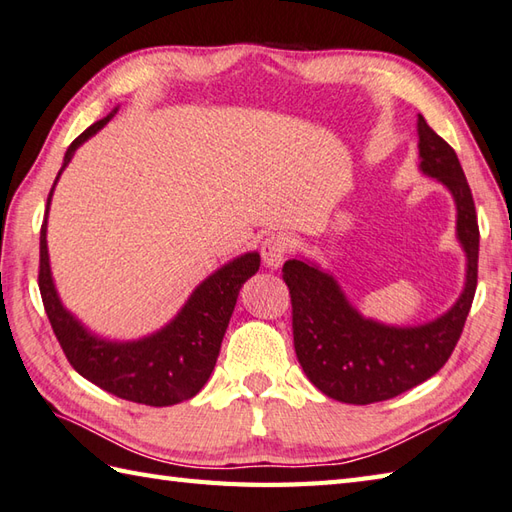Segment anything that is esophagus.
I'll return each instance as SVG.
<instances>
[{
	"instance_id": "obj_1",
	"label": "esophagus",
	"mask_w": 512,
	"mask_h": 512,
	"mask_svg": "<svg viewBox=\"0 0 512 512\" xmlns=\"http://www.w3.org/2000/svg\"><path fill=\"white\" fill-rule=\"evenodd\" d=\"M260 254H263V263L269 269H278L289 254V236L280 232L271 234L269 238H265L263 247H260Z\"/></svg>"
}]
</instances>
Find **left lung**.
Instances as JSON below:
<instances>
[{"label":"left lung","instance_id":"obj_1","mask_svg":"<svg viewBox=\"0 0 512 512\" xmlns=\"http://www.w3.org/2000/svg\"><path fill=\"white\" fill-rule=\"evenodd\" d=\"M420 170L453 194L457 241L466 254L460 298L446 314L415 327L364 318L338 280L307 258H291L283 278L291 294V327L302 371L316 389L347 404L391 400L440 371L451 358L477 287L479 227L471 187L455 150L420 114Z\"/></svg>","mask_w":512,"mask_h":512}]
</instances>
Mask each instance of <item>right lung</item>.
<instances>
[{
	"mask_svg": "<svg viewBox=\"0 0 512 512\" xmlns=\"http://www.w3.org/2000/svg\"><path fill=\"white\" fill-rule=\"evenodd\" d=\"M114 112L117 108L70 143L55 185L79 145L95 137L114 117ZM55 185L48 194L46 218L39 236V291L52 331L72 369L103 391L137 404L172 406L194 398L210 380L229 318L234 314L238 291L258 271L260 254L247 252L216 269L192 291L179 314L150 336L128 342L99 338L64 307L50 274L46 227Z\"/></svg>",
	"mask_w": 512,
	"mask_h": 512,
	"instance_id": "right-lung-1",
	"label": "right lung"
}]
</instances>
